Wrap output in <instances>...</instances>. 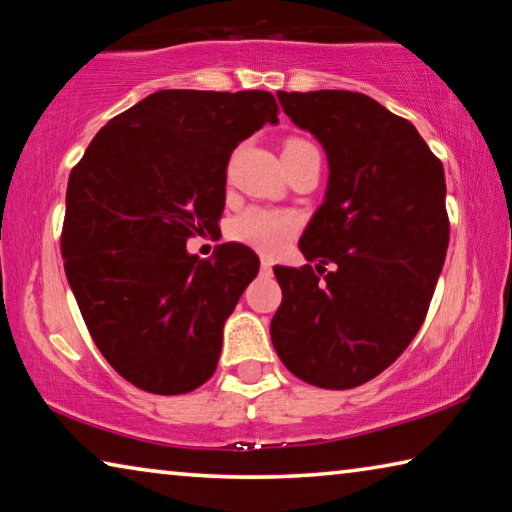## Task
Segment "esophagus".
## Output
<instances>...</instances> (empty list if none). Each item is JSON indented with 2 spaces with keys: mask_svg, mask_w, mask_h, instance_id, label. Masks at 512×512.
I'll return each instance as SVG.
<instances>
[{
  "mask_svg": "<svg viewBox=\"0 0 512 512\" xmlns=\"http://www.w3.org/2000/svg\"><path fill=\"white\" fill-rule=\"evenodd\" d=\"M259 266H262L264 273H271V271H273V262H271V259H262V262H259Z\"/></svg>",
  "mask_w": 512,
  "mask_h": 512,
  "instance_id": "34e87169",
  "label": "esophagus"
}]
</instances>
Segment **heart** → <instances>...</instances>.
I'll return each mask as SVG.
<instances>
[{
    "label": "heart",
    "mask_w": 512,
    "mask_h": 512,
    "mask_svg": "<svg viewBox=\"0 0 512 512\" xmlns=\"http://www.w3.org/2000/svg\"><path fill=\"white\" fill-rule=\"evenodd\" d=\"M300 146H309V142L293 137V140L284 144V151L300 149ZM298 228L300 221L296 214L273 210V207H248V210L232 219L230 237L262 255H277L296 237Z\"/></svg>",
    "instance_id": "1"
}]
</instances>
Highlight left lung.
Returning a JSON list of instances; mask_svg holds the SVG:
<instances>
[{"instance_id":"8db88e82","label":"left lung","mask_w":512,"mask_h":512,"mask_svg":"<svg viewBox=\"0 0 512 512\" xmlns=\"http://www.w3.org/2000/svg\"><path fill=\"white\" fill-rule=\"evenodd\" d=\"M277 99L325 146L329 185L300 239L318 266L273 268V348L307 384L345 391L391 366L424 323L449 244L445 169L409 119L366 94Z\"/></svg>"}]
</instances>
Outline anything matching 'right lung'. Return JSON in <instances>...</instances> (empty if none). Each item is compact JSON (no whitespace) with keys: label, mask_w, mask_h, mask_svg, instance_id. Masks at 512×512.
<instances>
[{"label":"right lung","mask_w":512,"mask_h":512,"mask_svg":"<svg viewBox=\"0 0 512 512\" xmlns=\"http://www.w3.org/2000/svg\"><path fill=\"white\" fill-rule=\"evenodd\" d=\"M277 112L264 90H160L112 117L69 173L67 282L99 352L146 393L183 395L214 375L259 259L223 244L201 262L185 244L219 228L230 155Z\"/></svg>","instance_id":"obj_1"}]
</instances>
